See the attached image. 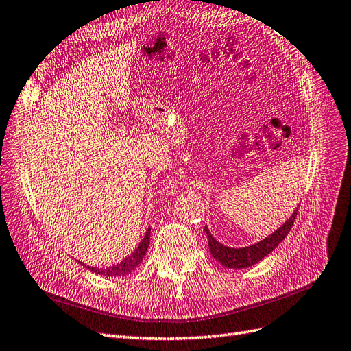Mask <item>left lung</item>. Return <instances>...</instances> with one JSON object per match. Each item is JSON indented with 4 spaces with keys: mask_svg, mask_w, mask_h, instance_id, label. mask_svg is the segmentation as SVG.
<instances>
[{
    "mask_svg": "<svg viewBox=\"0 0 351 351\" xmlns=\"http://www.w3.org/2000/svg\"><path fill=\"white\" fill-rule=\"evenodd\" d=\"M297 211H298V206L293 210L292 215L279 227V229L271 232L264 239L248 246H242V248H232V246L223 245L221 242H219L214 238L210 229L205 226L204 230L206 233L208 246H210V252L213 255V258L219 261L221 266L227 269H234V270L248 269L254 266V264L260 263L264 257H267V255L276 248L283 239L287 238V234L289 233L292 227V223L295 220Z\"/></svg>",
    "mask_w": 351,
    "mask_h": 351,
    "instance_id": "obj_1",
    "label": "left lung"
}]
</instances>
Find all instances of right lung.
I'll list each match as a JSON object with an SVG mask.
<instances>
[{"instance_id": "right-lung-1", "label": "right lung", "mask_w": 351, "mask_h": 351, "mask_svg": "<svg viewBox=\"0 0 351 351\" xmlns=\"http://www.w3.org/2000/svg\"><path fill=\"white\" fill-rule=\"evenodd\" d=\"M149 242H150V227L146 230L143 239H141L140 243L137 245V248L119 263L112 264V266H108V267H93V266H88V264H84V263L81 264L85 269H88L96 274H100V276H106V278L127 276V274L134 270L141 263V260L145 258V254L149 248Z\"/></svg>"}]
</instances>
